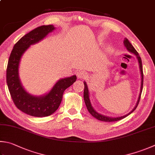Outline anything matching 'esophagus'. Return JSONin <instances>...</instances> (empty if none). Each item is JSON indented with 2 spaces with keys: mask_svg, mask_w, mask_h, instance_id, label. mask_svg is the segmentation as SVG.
Instances as JSON below:
<instances>
[{
  "mask_svg": "<svg viewBox=\"0 0 155 155\" xmlns=\"http://www.w3.org/2000/svg\"><path fill=\"white\" fill-rule=\"evenodd\" d=\"M77 76L78 79H83V78H86L87 77V73L83 71H80L77 72Z\"/></svg>",
  "mask_w": 155,
  "mask_h": 155,
  "instance_id": "obj_1",
  "label": "esophagus"
}]
</instances>
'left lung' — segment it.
<instances>
[{
    "label": "left lung",
    "mask_w": 155,
    "mask_h": 155,
    "mask_svg": "<svg viewBox=\"0 0 155 155\" xmlns=\"http://www.w3.org/2000/svg\"><path fill=\"white\" fill-rule=\"evenodd\" d=\"M124 44L125 47L126 48L127 50L129 51L131 53L134 54V55H136V57L138 59V63H139V68H140V74H141V86H140V94L138 96V101H137V103L135 105V107H134V109L131 110V111L126 114V115L121 116V117H108L106 115H102L101 113H98L97 111H96L94 110V108L92 107L91 102H90V93H89V90H88V87H87V85L86 81H84V102H85L86 106L87 107V109L88 110L89 113L91 114V115L95 117L96 119H98L100 121H107V122H111V121H119L120 119H122L125 118V117H127V115H129L130 114L132 113L134 110L136 109V107H138V104L139 103L140 99V96H141V93L142 91V87H143V78H144V75H143V69H142V60L141 58L140 57L139 54L138 53V52L136 51V50L134 48V46L132 45L129 40H128L126 38L124 39Z\"/></svg>",
    "instance_id": "1"
}]
</instances>
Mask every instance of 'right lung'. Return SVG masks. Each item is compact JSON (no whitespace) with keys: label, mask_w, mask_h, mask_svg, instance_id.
Segmentation results:
<instances>
[{"label":"right lung","mask_w":155,"mask_h":155,"mask_svg":"<svg viewBox=\"0 0 155 155\" xmlns=\"http://www.w3.org/2000/svg\"><path fill=\"white\" fill-rule=\"evenodd\" d=\"M55 29L54 25H42L23 36L10 54L7 68V84L15 106L29 115L42 117L52 115L59 108L65 90L76 81V75L60 79L52 89L42 96L28 93L19 79V67L22 55L31 45L39 42Z\"/></svg>","instance_id":"add662e5"}]
</instances>
